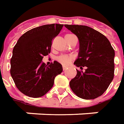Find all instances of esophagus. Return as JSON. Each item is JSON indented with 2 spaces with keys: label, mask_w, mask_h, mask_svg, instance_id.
I'll return each instance as SVG.
<instances>
[{
  "label": "esophagus",
  "mask_w": 124,
  "mask_h": 124,
  "mask_svg": "<svg viewBox=\"0 0 124 124\" xmlns=\"http://www.w3.org/2000/svg\"><path fill=\"white\" fill-rule=\"evenodd\" d=\"M66 68H66L65 66H63V70H65Z\"/></svg>",
  "instance_id": "esophagus-1"
}]
</instances>
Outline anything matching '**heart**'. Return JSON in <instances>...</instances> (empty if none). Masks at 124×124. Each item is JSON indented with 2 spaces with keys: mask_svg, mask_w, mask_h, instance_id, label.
I'll use <instances>...</instances> for the list:
<instances>
[{
  "mask_svg": "<svg viewBox=\"0 0 124 124\" xmlns=\"http://www.w3.org/2000/svg\"><path fill=\"white\" fill-rule=\"evenodd\" d=\"M70 35H66L65 37V40H66ZM56 59V61H57L59 63H60L61 64H62V65H68V64L71 62L72 61L73 57H72V56H70V55H60L59 56H57Z\"/></svg>",
  "mask_w": 124,
  "mask_h": 124,
  "instance_id": "obj_1",
  "label": "heart"
}]
</instances>
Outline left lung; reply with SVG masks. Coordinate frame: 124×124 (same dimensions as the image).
<instances>
[{
    "label": "left lung",
    "mask_w": 124,
    "mask_h": 124,
    "mask_svg": "<svg viewBox=\"0 0 124 124\" xmlns=\"http://www.w3.org/2000/svg\"><path fill=\"white\" fill-rule=\"evenodd\" d=\"M65 26L78 36L79 41L78 59L74 64L86 69L77 70L70 86L79 98L94 99L103 94L114 78L115 50L108 39L102 33L86 26Z\"/></svg>",
    "instance_id": "obj_1"
}]
</instances>
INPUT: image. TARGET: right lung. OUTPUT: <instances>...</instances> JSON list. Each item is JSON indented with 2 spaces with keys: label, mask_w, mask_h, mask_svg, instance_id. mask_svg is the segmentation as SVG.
Returning a JSON list of instances; mask_svg holds the SVG:
<instances>
[{
  "label": "right lung",
  "mask_w": 124,
  "mask_h": 124,
  "mask_svg": "<svg viewBox=\"0 0 124 124\" xmlns=\"http://www.w3.org/2000/svg\"><path fill=\"white\" fill-rule=\"evenodd\" d=\"M63 24H46L33 28L18 40L10 60V74L16 86L31 98L42 97L52 88L54 79L63 71L62 65L54 61L49 65L42 62L51 52L53 39Z\"/></svg>",
  "instance_id": "obj_1"
}]
</instances>
